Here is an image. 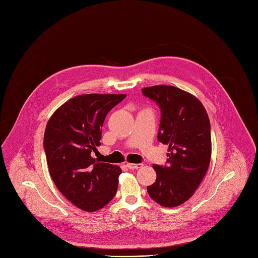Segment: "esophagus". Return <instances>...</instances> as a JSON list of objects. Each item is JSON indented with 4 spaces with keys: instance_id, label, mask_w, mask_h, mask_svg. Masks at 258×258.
I'll use <instances>...</instances> for the list:
<instances>
[{
    "instance_id": "obj_1",
    "label": "esophagus",
    "mask_w": 258,
    "mask_h": 258,
    "mask_svg": "<svg viewBox=\"0 0 258 258\" xmlns=\"http://www.w3.org/2000/svg\"><path fill=\"white\" fill-rule=\"evenodd\" d=\"M143 166V164L141 163H127V167L129 169H137V168H141Z\"/></svg>"
}]
</instances>
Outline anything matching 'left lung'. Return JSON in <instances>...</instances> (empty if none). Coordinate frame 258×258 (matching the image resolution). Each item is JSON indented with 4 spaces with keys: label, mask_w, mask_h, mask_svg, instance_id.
<instances>
[{
    "label": "left lung",
    "mask_w": 258,
    "mask_h": 258,
    "mask_svg": "<svg viewBox=\"0 0 258 258\" xmlns=\"http://www.w3.org/2000/svg\"><path fill=\"white\" fill-rule=\"evenodd\" d=\"M142 91L161 108L158 141L168 145V165H153L157 177L148 186V193L160 206L174 208L195 193L208 171L212 155L210 118L203 103L184 90L153 86Z\"/></svg>",
    "instance_id": "left-lung-1"
}]
</instances>
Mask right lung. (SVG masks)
<instances>
[{
  "label": "right lung",
  "instance_id": "obj_1",
  "mask_svg": "<svg viewBox=\"0 0 258 258\" xmlns=\"http://www.w3.org/2000/svg\"><path fill=\"white\" fill-rule=\"evenodd\" d=\"M125 97L79 95L58 107L47 122L43 147L49 174L60 192L83 211L104 208L116 193L122 169L97 162L91 153L101 145L106 114Z\"/></svg>",
  "mask_w": 258,
  "mask_h": 258
}]
</instances>
